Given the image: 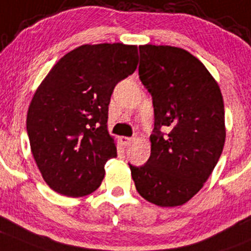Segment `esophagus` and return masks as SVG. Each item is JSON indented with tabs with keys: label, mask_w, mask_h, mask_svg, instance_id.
Here are the masks:
<instances>
[{
	"label": "esophagus",
	"mask_w": 251,
	"mask_h": 251,
	"mask_svg": "<svg viewBox=\"0 0 251 251\" xmlns=\"http://www.w3.org/2000/svg\"><path fill=\"white\" fill-rule=\"evenodd\" d=\"M120 141H121V144L124 145V146H130V145L132 144L133 139H132V137H127V136H121V137H120Z\"/></svg>",
	"instance_id": "esophagus-1"
}]
</instances>
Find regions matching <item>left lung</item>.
Masks as SVG:
<instances>
[{"label": "left lung", "instance_id": "obj_1", "mask_svg": "<svg viewBox=\"0 0 251 251\" xmlns=\"http://www.w3.org/2000/svg\"><path fill=\"white\" fill-rule=\"evenodd\" d=\"M139 75L152 95L151 156L130 165L137 192L160 207H177L209 178L226 142L219 85L189 51L171 46H140Z\"/></svg>", "mask_w": 251, "mask_h": 251}]
</instances>
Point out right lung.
Wrapping results in <instances>:
<instances>
[{
    "mask_svg": "<svg viewBox=\"0 0 251 251\" xmlns=\"http://www.w3.org/2000/svg\"><path fill=\"white\" fill-rule=\"evenodd\" d=\"M136 46L84 44L60 58L36 90L27 133L46 183L83 197L99 188L107 160L118 156L107 132L110 98L137 68Z\"/></svg>",
    "mask_w": 251,
    "mask_h": 251,
    "instance_id": "1",
    "label": "right lung"
}]
</instances>
